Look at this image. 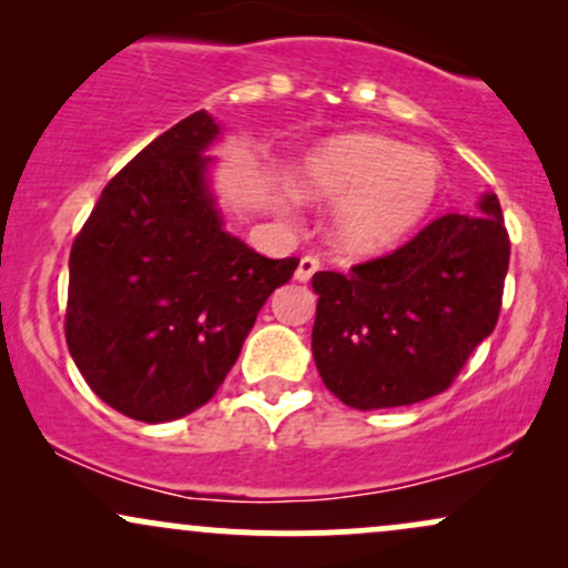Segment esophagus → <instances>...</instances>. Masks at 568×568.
I'll use <instances>...</instances> for the list:
<instances>
[{"label":"esophagus","instance_id":"34e87169","mask_svg":"<svg viewBox=\"0 0 568 568\" xmlns=\"http://www.w3.org/2000/svg\"><path fill=\"white\" fill-rule=\"evenodd\" d=\"M317 270H321V262H317L315 256H304L296 266V280H298V283H310V277L315 275Z\"/></svg>","mask_w":568,"mask_h":568}]
</instances>
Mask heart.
Returning a JSON list of instances; mask_svg holds the SVG:
<instances>
[{
    "instance_id": "heart-1",
    "label": "heart",
    "mask_w": 568,
    "mask_h": 568,
    "mask_svg": "<svg viewBox=\"0 0 568 568\" xmlns=\"http://www.w3.org/2000/svg\"><path fill=\"white\" fill-rule=\"evenodd\" d=\"M446 171L435 154L374 133L317 143L293 173L302 200L334 202V243L349 256H379L419 230L438 205Z\"/></svg>"
}]
</instances>
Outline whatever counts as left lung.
<instances>
[{
  "label": "left lung",
  "instance_id": "left-lung-1",
  "mask_svg": "<svg viewBox=\"0 0 568 568\" xmlns=\"http://www.w3.org/2000/svg\"><path fill=\"white\" fill-rule=\"evenodd\" d=\"M478 216L435 219L349 275L315 272L312 355L325 387L357 410L410 406L448 389L497 325L510 237L497 194Z\"/></svg>",
  "mask_w": 568,
  "mask_h": 568
}]
</instances>
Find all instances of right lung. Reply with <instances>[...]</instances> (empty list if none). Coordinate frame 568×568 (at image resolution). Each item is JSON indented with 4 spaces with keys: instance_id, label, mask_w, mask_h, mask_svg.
<instances>
[{
    "instance_id": "add662e5",
    "label": "right lung",
    "mask_w": 568,
    "mask_h": 568,
    "mask_svg": "<svg viewBox=\"0 0 568 568\" xmlns=\"http://www.w3.org/2000/svg\"><path fill=\"white\" fill-rule=\"evenodd\" d=\"M219 135L207 112L165 130L109 181L71 245V357L106 406L146 425L216 395L258 310L298 266L224 230L205 154Z\"/></svg>"
}]
</instances>
